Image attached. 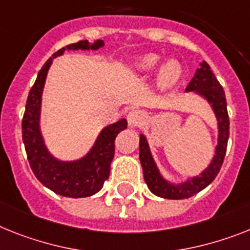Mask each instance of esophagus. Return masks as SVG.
<instances>
[{
  "label": "esophagus",
  "instance_id": "34e87169",
  "mask_svg": "<svg viewBox=\"0 0 250 250\" xmlns=\"http://www.w3.org/2000/svg\"><path fill=\"white\" fill-rule=\"evenodd\" d=\"M145 121V114L141 110H131L127 115V122L129 127H140Z\"/></svg>",
  "mask_w": 250,
  "mask_h": 250
}]
</instances>
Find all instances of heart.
Here are the masks:
<instances>
[{
    "mask_svg": "<svg viewBox=\"0 0 250 250\" xmlns=\"http://www.w3.org/2000/svg\"><path fill=\"white\" fill-rule=\"evenodd\" d=\"M161 58L155 53L144 54L133 62V68L138 73H151L160 64ZM182 77V66L178 61L169 60L161 64L156 73V85L163 91L171 89Z\"/></svg>",
    "mask_w": 250,
    "mask_h": 250,
    "instance_id": "1",
    "label": "heart"
}]
</instances>
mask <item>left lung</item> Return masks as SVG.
Segmentation results:
<instances>
[{
  "label": "left lung",
  "instance_id": "1",
  "mask_svg": "<svg viewBox=\"0 0 250 250\" xmlns=\"http://www.w3.org/2000/svg\"><path fill=\"white\" fill-rule=\"evenodd\" d=\"M186 93H193L201 96L209 104L217 121V145L211 163L203 169L198 175L187 178L183 182L173 183L165 179L160 169L157 167L156 161L151 154L150 145L144 133L140 135V161H141L144 179L148 189L155 196L167 198V200H184L194 196L207 186L212 183L216 175L221 169L222 161L226 154V146L229 140V115L228 104L225 99V91L217 81L211 67L207 62L202 61L200 68H197L189 85L187 86Z\"/></svg>",
  "mask_w": 250,
  "mask_h": 250
}]
</instances>
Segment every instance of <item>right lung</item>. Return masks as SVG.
Listing matches in <instances>:
<instances>
[{"mask_svg":"<svg viewBox=\"0 0 250 250\" xmlns=\"http://www.w3.org/2000/svg\"><path fill=\"white\" fill-rule=\"evenodd\" d=\"M100 48H104V42L100 39L94 43L81 41L56 52L39 71L26 100L22 118V141L29 164L38 180L60 196L83 198L99 192L110 174L115 137L119 132L127 128L125 118L105 125L91 148L76 160H61L48 150L44 141L41 127L42 98L53 60L62 56L64 50H98Z\"/></svg>","mask_w":250,"mask_h":250,"instance_id":"right-lung-1","label":"right lung"}]
</instances>
